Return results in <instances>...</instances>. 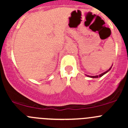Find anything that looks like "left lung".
Masks as SVG:
<instances>
[{
  "label": "left lung",
  "instance_id": "8db88e82",
  "mask_svg": "<svg viewBox=\"0 0 128 128\" xmlns=\"http://www.w3.org/2000/svg\"><path fill=\"white\" fill-rule=\"evenodd\" d=\"M112 67H111V68H110V69H108V70H106V72H104V73L98 75V76H87V75H86V76H88V77H91V78H98V77H102V76H104V75L105 74H106L107 72H108V71H109V70H110V69H112Z\"/></svg>",
  "mask_w": 128,
  "mask_h": 128
}]
</instances>
